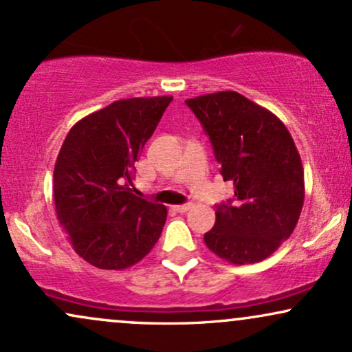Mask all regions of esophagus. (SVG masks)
I'll list each match as a JSON object with an SVG mask.
<instances>
[{"label": "esophagus", "mask_w": 352, "mask_h": 352, "mask_svg": "<svg viewBox=\"0 0 352 352\" xmlns=\"http://www.w3.org/2000/svg\"><path fill=\"white\" fill-rule=\"evenodd\" d=\"M177 210V212L179 213H185V212H188L190 208H192V204H185V205H175V207H173Z\"/></svg>", "instance_id": "1"}]
</instances>
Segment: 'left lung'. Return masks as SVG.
<instances>
[{
	"mask_svg": "<svg viewBox=\"0 0 352 352\" xmlns=\"http://www.w3.org/2000/svg\"><path fill=\"white\" fill-rule=\"evenodd\" d=\"M213 145L235 200L218 205L204 240L232 265L263 261L292 236L305 204L301 157L286 125L235 91L185 100Z\"/></svg>",
	"mask_w": 352,
	"mask_h": 352,
	"instance_id": "obj_1",
	"label": "left lung"
}]
</instances>
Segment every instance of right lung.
Segmentation results:
<instances>
[{"mask_svg":"<svg viewBox=\"0 0 352 352\" xmlns=\"http://www.w3.org/2000/svg\"><path fill=\"white\" fill-rule=\"evenodd\" d=\"M172 96L120 99L72 125L54 165L56 215L74 252L100 270L147 256L165 205L134 195L135 162Z\"/></svg>","mask_w":352,"mask_h":352,"instance_id":"right-lung-1","label":"right lung"}]
</instances>
